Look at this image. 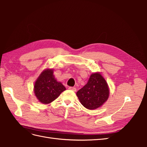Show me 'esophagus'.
Wrapping results in <instances>:
<instances>
[{
  "label": "esophagus",
  "mask_w": 147,
  "mask_h": 147,
  "mask_svg": "<svg viewBox=\"0 0 147 147\" xmlns=\"http://www.w3.org/2000/svg\"><path fill=\"white\" fill-rule=\"evenodd\" d=\"M69 90H72V91H76V88H74V87H71V86H70V87H69Z\"/></svg>",
  "instance_id": "obj_1"
}]
</instances>
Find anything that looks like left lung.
<instances>
[{
    "label": "left lung",
    "instance_id": "left-lung-1",
    "mask_svg": "<svg viewBox=\"0 0 147 147\" xmlns=\"http://www.w3.org/2000/svg\"><path fill=\"white\" fill-rule=\"evenodd\" d=\"M77 96L84 107L90 110L97 109L108 99L107 83L100 74H93L86 85L77 91Z\"/></svg>",
    "mask_w": 147,
    "mask_h": 147
}]
</instances>
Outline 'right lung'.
I'll use <instances>...</instances> for the list:
<instances>
[{
  "mask_svg": "<svg viewBox=\"0 0 147 147\" xmlns=\"http://www.w3.org/2000/svg\"><path fill=\"white\" fill-rule=\"evenodd\" d=\"M65 90L63 84L55 79L52 69H47L42 72L34 85L35 96L41 103L45 104L55 100Z\"/></svg>",
  "mask_w": 147,
  "mask_h": 147,
  "instance_id": "add662e5",
  "label": "right lung"
}]
</instances>
